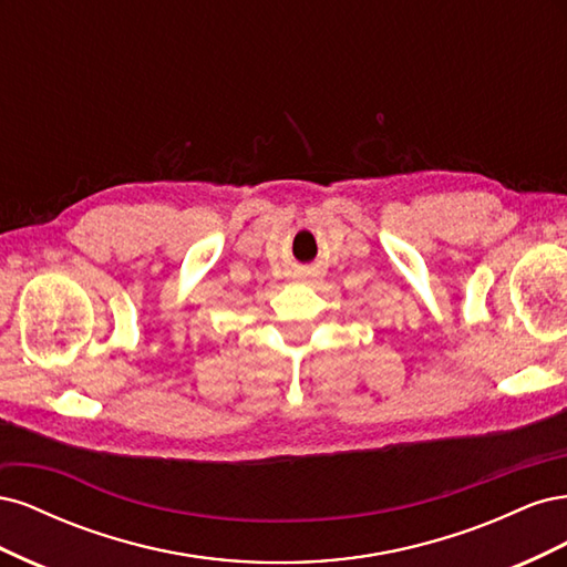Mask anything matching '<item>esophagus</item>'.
<instances>
[{
    "instance_id": "34e87169",
    "label": "esophagus",
    "mask_w": 567,
    "mask_h": 567,
    "mask_svg": "<svg viewBox=\"0 0 567 567\" xmlns=\"http://www.w3.org/2000/svg\"><path fill=\"white\" fill-rule=\"evenodd\" d=\"M302 277H305V279H307V277H315V271L307 269V271H302Z\"/></svg>"
}]
</instances>
